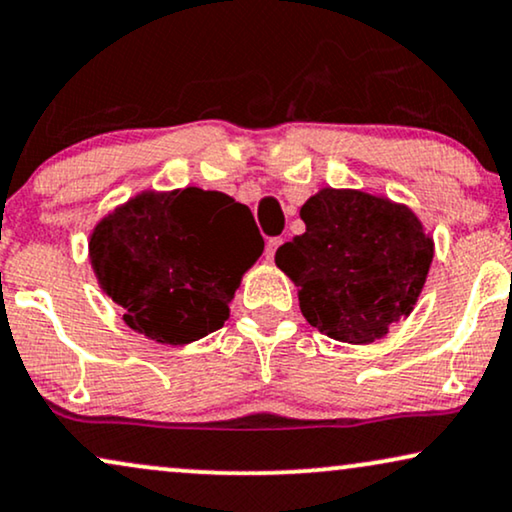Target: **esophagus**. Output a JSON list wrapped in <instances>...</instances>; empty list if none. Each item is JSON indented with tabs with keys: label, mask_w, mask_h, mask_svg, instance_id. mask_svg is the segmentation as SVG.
Instances as JSON below:
<instances>
[{
	"label": "esophagus",
	"mask_w": 512,
	"mask_h": 512,
	"mask_svg": "<svg viewBox=\"0 0 512 512\" xmlns=\"http://www.w3.org/2000/svg\"><path fill=\"white\" fill-rule=\"evenodd\" d=\"M281 243H283V238H281V236H278V238H269V241H267V260H269V262L274 260V255H276L278 245H281Z\"/></svg>",
	"instance_id": "obj_1"
}]
</instances>
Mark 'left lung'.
<instances>
[{"mask_svg": "<svg viewBox=\"0 0 512 512\" xmlns=\"http://www.w3.org/2000/svg\"><path fill=\"white\" fill-rule=\"evenodd\" d=\"M302 236L276 250L309 325L372 344L410 316L433 262V236L412 208L360 189L323 187L299 210Z\"/></svg>", "mask_w": 512, "mask_h": 512, "instance_id": "left-lung-1", "label": "left lung"}]
</instances>
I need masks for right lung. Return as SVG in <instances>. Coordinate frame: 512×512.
Returning a JSON list of instances; mask_svg holds the SVG:
<instances>
[{
  "label": "right lung",
  "mask_w": 512,
  "mask_h": 512,
  "mask_svg": "<svg viewBox=\"0 0 512 512\" xmlns=\"http://www.w3.org/2000/svg\"><path fill=\"white\" fill-rule=\"evenodd\" d=\"M264 241L248 206L199 187L121 203L88 238L93 274L131 330L185 346L220 330Z\"/></svg>",
  "instance_id": "1"
}]
</instances>
